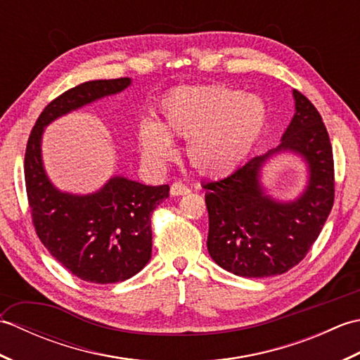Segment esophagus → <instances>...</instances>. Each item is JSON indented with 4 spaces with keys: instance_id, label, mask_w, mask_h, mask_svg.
I'll use <instances>...</instances> for the list:
<instances>
[{
    "instance_id": "1",
    "label": "esophagus",
    "mask_w": 360,
    "mask_h": 360,
    "mask_svg": "<svg viewBox=\"0 0 360 360\" xmlns=\"http://www.w3.org/2000/svg\"><path fill=\"white\" fill-rule=\"evenodd\" d=\"M190 193V188L182 184V182H173L172 187H170V195L172 196H182V195H187Z\"/></svg>"
}]
</instances>
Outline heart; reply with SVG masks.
<instances>
[{
	"instance_id": "heart-1",
	"label": "heart",
	"mask_w": 360,
	"mask_h": 360,
	"mask_svg": "<svg viewBox=\"0 0 360 360\" xmlns=\"http://www.w3.org/2000/svg\"><path fill=\"white\" fill-rule=\"evenodd\" d=\"M266 114L258 96L224 85L176 88L160 101L158 124H141L142 155L150 164L162 165L174 153L170 137H184L190 165L202 176L219 178L255 147Z\"/></svg>"
}]
</instances>
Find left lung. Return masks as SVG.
<instances>
[{
    "instance_id": "obj_1",
    "label": "left lung",
    "mask_w": 360,
    "mask_h": 360,
    "mask_svg": "<svg viewBox=\"0 0 360 360\" xmlns=\"http://www.w3.org/2000/svg\"><path fill=\"white\" fill-rule=\"evenodd\" d=\"M295 114L277 148L255 156L223 179L202 184L209 210V254L240 277L263 278L288 272L307 257L334 204V159L317 108L294 89ZM281 150L300 154L310 179L295 202L280 203L264 193L259 173Z\"/></svg>"
}]
</instances>
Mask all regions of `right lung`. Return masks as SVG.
Listing matches in <instances>:
<instances>
[{
	"mask_svg": "<svg viewBox=\"0 0 360 360\" xmlns=\"http://www.w3.org/2000/svg\"><path fill=\"white\" fill-rule=\"evenodd\" d=\"M129 83L128 77L93 80L65 91L38 116L25 155L27 201L38 238L72 275L98 285L131 278L148 263L153 210L170 187L114 176L96 193H63L46 176L41 136L52 120L117 94Z\"/></svg>",
	"mask_w": 360,
	"mask_h": 360,
	"instance_id": "obj_1",
	"label": "right lung"
}]
</instances>
